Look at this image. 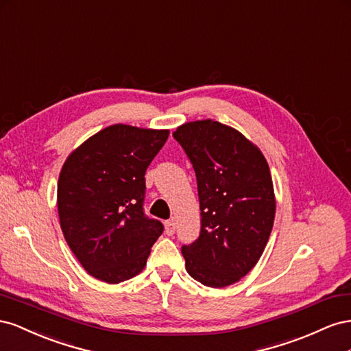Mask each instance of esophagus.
<instances>
[{
  "instance_id": "34e87169",
  "label": "esophagus",
  "mask_w": 351,
  "mask_h": 351,
  "mask_svg": "<svg viewBox=\"0 0 351 351\" xmlns=\"http://www.w3.org/2000/svg\"><path fill=\"white\" fill-rule=\"evenodd\" d=\"M165 229H166V234L167 235H173L175 234V229H176L173 220H166V222H165Z\"/></svg>"
}]
</instances>
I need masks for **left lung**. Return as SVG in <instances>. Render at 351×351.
Returning <instances> with one entry per match:
<instances>
[{"label": "left lung", "mask_w": 351, "mask_h": 351, "mask_svg": "<svg viewBox=\"0 0 351 351\" xmlns=\"http://www.w3.org/2000/svg\"><path fill=\"white\" fill-rule=\"evenodd\" d=\"M173 138L197 176L202 231L182 247L185 267L212 288L238 282L262 257L275 219V193L262 152L237 129L197 120Z\"/></svg>", "instance_id": "left-lung-1"}]
</instances>
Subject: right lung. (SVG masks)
<instances>
[{"label":"right lung","instance_id":"1","mask_svg":"<svg viewBox=\"0 0 351 351\" xmlns=\"http://www.w3.org/2000/svg\"><path fill=\"white\" fill-rule=\"evenodd\" d=\"M167 129L112 125L66 158L57 207L63 235L86 272L107 284L138 275L163 232L144 213L145 170L165 145Z\"/></svg>","mask_w":351,"mask_h":351}]
</instances>
